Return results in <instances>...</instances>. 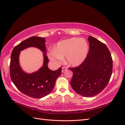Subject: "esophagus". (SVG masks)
<instances>
[{
	"label": "esophagus",
	"mask_w": 125,
	"mask_h": 125,
	"mask_svg": "<svg viewBox=\"0 0 125 125\" xmlns=\"http://www.w3.org/2000/svg\"><path fill=\"white\" fill-rule=\"evenodd\" d=\"M67 70V68L66 67H62V73H63L64 71Z\"/></svg>",
	"instance_id": "obj_1"
}]
</instances>
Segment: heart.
<instances>
[{
	"label": "heart",
	"instance_id": "1",
	"mask_svg": "<svg viewBox=\"0 0 125 125\" xmlns=\"http://www.w3.org/2000/svg\"><path fill=\"white\" fill-rule=\"evenodd\" d=\"M89 51V44L85 39L72 37L59 42L55 47L54 52H50L48 56L56 62L66 57L68 64L75 67L84 61Z\"/></svg>",
	"mask_w": 125,
	"mask_h": 125
}]
</instances>
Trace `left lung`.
Here are the masks:
<instances>
[{
	"label": "left lung",
	"instance_id": "obj_1",
	"mask_svg": "<svg viewBox=\"0 0 125 125\" xmlns=\"http://www.w3.org/2000/svg\"><path fill=\"white\" fill-rule=\"evenodd\" d=\"M88 41L89 51L84 61L69 68L73 72L72 88L86 97L101 93L107 85L113 71V59L106 45L91 36Z\"/></svg>",
	"mask_w": 125,
	"mask_h": 125
}]
</instances>
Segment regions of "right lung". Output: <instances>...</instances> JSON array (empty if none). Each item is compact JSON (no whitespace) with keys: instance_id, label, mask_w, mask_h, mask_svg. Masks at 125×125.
<instances>
[{"instance_id":"obj_1","label":"right lung","mask_w":125,"mask_h":125,"mask_svg":"<svg viewBox=\"0 0 125 125\" xmlns=\"http://www.w3.org/2000/svg\"><path fill=\"white\" fill-rule=\"evenodd\" d=\"M44 37L32 36L14 47L11 55L10 76L12 82L21 92L35 99H41L53 90L56 79L62 73V68L52 71L48 68V58L46 55V45ZM29 47L39 48L44 52V64L38 71L31 74L24 73L18 62L20 51Z\"/></svg>"}]
</instances>
